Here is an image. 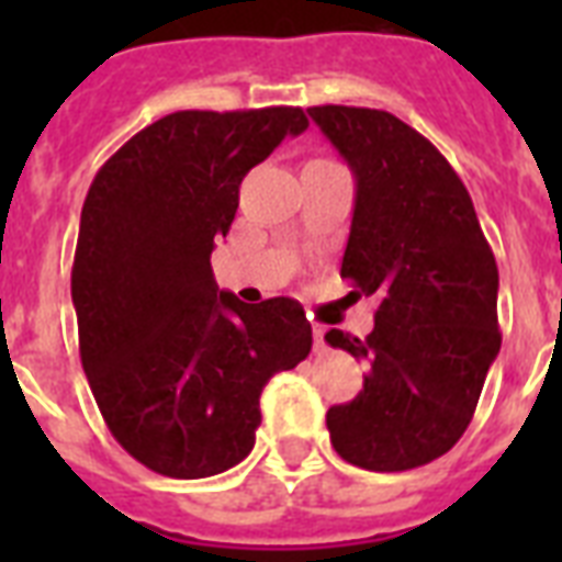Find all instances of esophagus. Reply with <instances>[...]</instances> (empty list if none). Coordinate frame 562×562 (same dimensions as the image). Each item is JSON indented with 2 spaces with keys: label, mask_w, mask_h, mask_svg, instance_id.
Wrapping results in <instances>:
<instances>
[{
  "label": "esophagus",
  "mask_w": 562,
  "mask_h": 562,
  "mask_svg": "<svg viewBox=\"0 0 562 562\" xmlns=\"http://www.w3.org/2000/svg\"><path fill=\"white\" fill-rule=\"evenodd\" d=\"M312 333H315V344H317V347H324V333H326L324 326H315Z\"/></svg>",
  "instance_id": "esophagus-1"
}]
</instances>
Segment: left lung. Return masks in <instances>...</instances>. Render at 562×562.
<instances>
[{
	"label": "left lung",
	"mask_w": 562,
	"mask_h": 562,
	"mask_svg": "<svg viewBox=\"0 0 562 562\" xmlns=\"http://www.w3.org/2000/svg\"><path fill=\"white\" fill-rule=\"evenodd\" d=\"M308 116L356 178L341 277L375 294L373 333L326 341L370 361L364 391L326 411L335 452L361 470L431 463L470 426L496 361L498 268L472 198L426 136L384 110Z\"/></svg>",
	"instance_id": "left-lung-1"
}]
</instances>
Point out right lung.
<instances>
[{
  "mask_svg": "<svg viewBox=\"0 0 562 562\" xmlns=\"http://www.w3.org/2000/svg\"><path fill=\"white\" fill-rule=\"evenodd\" d=\"M306 127L300 108L180 110L127 139L87 192L72 265L83 373L122 449L160 475L245 461L262 387L312 350L297 300L247 306L210 265L247 171Z\"/></svg>",
  "mask_w": 562,
  "mask_h": 562,
  "instance_id": "add662e5",
  "label": "right lung"
}]
</instances>
